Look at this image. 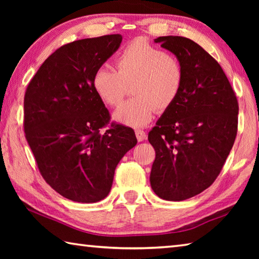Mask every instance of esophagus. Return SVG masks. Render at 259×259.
Wrapping results in <instances>:
<instances>
[{
    "label": "esophagus",
    "instance_id": "obj_1",
    "mask_svg": "<svg viewBox=\"0 0 259 259\" xmlns=\"http://www.w3.org/2000/svg\"><path fill=\"white\" fill-rule=\"evenodd\" d=\"M136 137H137V139H138V141H144L147 138V135L144 130L138 129V130H136Z\"/></svg>",
    "mask_w": 259,
    "mask_h": 259
}]
</instances>
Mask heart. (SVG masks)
<instances>
[{
	"label": "heart",
	"instance_id": "obj_1",
	"mask_svg": "<svg viewBox=\"0 0 259 259\" xmlns=\"http://www.w3.org/2000/svg\"><path fill=\"white\" fill-rule=\"evenodd\" d=\"M117 71L101 67L92 75L93 91L110 107L122 101L125 85L133 84L135 98L125 101L114 112L117 122L141 128L153 114L164 112L177 101L184 85V68L177 57L153 47L146 38H136L115 60Z\"/></svg>",
	"mask_w": 259,
	"mask_h": 259
}]
</instances>
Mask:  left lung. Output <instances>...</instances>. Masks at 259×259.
Returning a JSON list of instances; mask_svg holds the SVG:
<instances>
[{
    "label": "left lung",
    "mask_w": 259,
    "mask_h": 259,
    "mask_svg": "<svg viewBox=\"0 0 259 259\" xmlns=\"http://www.w3.org/2000/svg\"><path fill=\"white\" fill-rule=\"evenodd\" d=\"M184 68L179 98L148 135L155 148L150 184L164 200L181 201L211 186L234 146L238 101L219 63L190 38L159 36Z\"/></svg>",
    "instance_id": "8db88e82"
}]
</instances>
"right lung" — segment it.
Masks as SVG:
<instances>
[{
  "instance_id": "add662e5",
  "label": "right lung",
  "mask_w": 259,
  "mask_h": 259,
  "mask_svg": "<svg viewBox=\"0 0 259 259\" xmlns=\"http://www.w3.org/2000/svg\"><path fill=\"white\" fill-rule=\"evenodd\" d=\"M122 36L83 38L59 48L37 70L24 96V133L43 179L68 199L91 203L111 189L119 161L137 145L135 131L111 123L92 88L95 71Z\"/></svg>"
}]
</instances>
